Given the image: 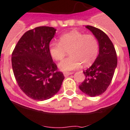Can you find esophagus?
<instances>
[{"instance_id":"obj_1","label":"esophagus","mask_w":130,"mask_h":130,"mask_svg":"<svg viewBox=\"0 0 130 130\" xmlns=\"http://www.w3.org/2000/svg\"><path fill=\"white\" fill-rule=\"evenodd\" d=\"M72 74H73V72H64V75L65 77H67V76H70V75Z\"/></svg>"}]
</instances>
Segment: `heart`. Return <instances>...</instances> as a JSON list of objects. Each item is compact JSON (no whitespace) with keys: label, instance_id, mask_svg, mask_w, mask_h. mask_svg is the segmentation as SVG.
<instances>
[{"label":"heart","instance_id":"obj_1","mask_svg":"<svg viewBox=\"0 0 130 130\" xmlns=\"http://www.w3.org/2000/svg\"><path fill=\"white\" fill-rule=\"evenodd\" d=\"M69 50L70 56L58 64L62 71L77 69L82 64L84 66L91 65L98 55L99 42L94 35L73 30L62 35L59 43H52L49 46V53L56 61L62 60Z\"/></svg>","mask_w":130,"mask_h":130}]
</instances>
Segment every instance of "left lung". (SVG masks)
I'll use <instances>...</instances> for the list:
<instances>
[{
    "label": "left lung",
    "instance_id": "8db88e82",
    "mask_svg": "<svg viewBox=\"0 0 130 130\" xmlns=\"http://www.w3.org/2000/svg\"><path fill=\"white\" fill-rule=\"evenodd\" d=\"M99 42V54L90 67L83 71L85 80L79 88L91 97L102 94L110 86L117 66V54L110 39L102 30L86 26Z\"/></svg>",
    "mask_w": 130,
    "mask_h": 130
}]
</instances>
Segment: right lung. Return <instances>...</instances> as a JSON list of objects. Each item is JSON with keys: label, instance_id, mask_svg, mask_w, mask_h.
I'll use <instances>...</instances> for the list:
<instances>
[{"label": "right lung", "instance_id": "right-lung-1", "mask_svg": "<svg viewBox=\"0 0 130 130\" xmlns=\"http://www.w3.org/2000/svg\"><path fill=\"white\" fill-rule=\"evenodd\" d=\"M54 28L39 26L26 32L12 54V66L18 85L24 94L43 101L54 96L64 76L49 53Z\"/></svg>", "mask_w": 130, "mask_h": 130}]
</instances>
